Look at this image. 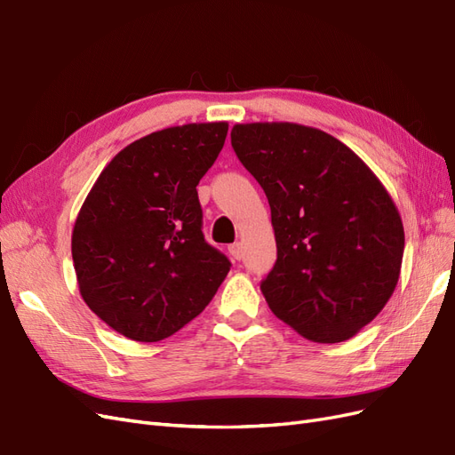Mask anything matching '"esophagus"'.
Returning a JSON list of instances; mask_svg holds the SVG:
<instances>
[{
    "label": "esophagus",
    "instance_id": "esophagus-1",
    "mask_svg": "<svg viewBox=\"0 0 455 455\" xmlns=\"http://www.w3.org/2000/svg\"><path fill=\"white\" fill-rule=\"evenodd\" d=\"M229 254L233 256V259H241L243 258V244L241 243L229 244Z\"/></svg>",
    "mask_w": 455,
    "mask_h": 455
}]
</instances>
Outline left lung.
I'll return each mask as SVG.
<instances>
[{
    "mask_svg": "<svg viewBox=\"0 0 455 455\" xmlns=\"http://www.w3.org/2000/svg\"><path fill=\"white\" fill-rule=\"evenodd\" d=\"M231 146L271 206L277 261L259 288L269 309L319 343L353 338L401 275V214L364 161L296 123H246Z\"/></svg>",
    "mask_w": 455,
    "mask_h": 455,
    "instance_id": "obj_1",
    "label": "left lung"
}]
</instances>
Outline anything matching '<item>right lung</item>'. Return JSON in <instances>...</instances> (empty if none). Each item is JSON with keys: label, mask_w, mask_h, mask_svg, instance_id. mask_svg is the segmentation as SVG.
<instances>
[{"label": "right lung", "mask_w": 455, "mask_h": 455, "mask_svg": "<svg viewBox=\"0 0 455 455\" xmlns=\"http://www.w3.org/2000/svg\"><path fill=\"white\" fill-rule=\"evenodd\" d=\"M228 123L151 132L108 163L81 206L72 258L81 298L134 341L172 336L209 306L231 261L203 235L197 184Z\"/></svg>", "instance_id": "1"}]
</instances>
